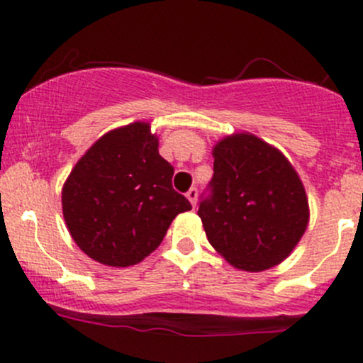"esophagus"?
Masks as SVG:
<instances>
[{
    "label": "esophagus",
    "mask_w": 363,
    "mask_h": 363,
    "mask_svg": "<svg viewBox=\"0 0 363 363\" xmlns=\"http://www.w3.org/2000/svg\"><path fill=\"white\" fill-rule=\"evenodd\" d=\"M186 196H188V200H189V202H191L193 207H196V199H199V189L191 188L188 193H186Z\"/></svg>",
    "instance_id": "esophagus-1"
}]
</instances>
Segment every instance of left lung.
Instances as JSON below:
<instances>
[{
	"instance_id": "8db88e82",
	"label": "left lung",
	"mask_w": 363,
	"mask_h": 363,
	"mask_svg": "<svg viewBox=\"0 0 363 363\" xmlns=\"http://www.w3.org/2000/svg\"><path fill=\"white\" fill-rule=\"evenodd\" d=\"M212 156L211 193L199 207L211 246L247 272L286 259L309 223L306 189L290 161L251 133L225 137Z\"/></svg>"
}]
</instances>
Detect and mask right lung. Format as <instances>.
<instances>
[{"label":"right lung","instance_id":"obj_1","mask_svg":"<svg viewBox=\"0 0 363 363\" xmlns=\"http://www.w3.org/2000/svg\"><path fill=\"white\" fill-rule=\"evenodd\" d=\"M174 167L158 137L137 121L98 138L73 167L61 193L77 246L108 267H130L160 246L174 218L191 211L172 188Z\"/></svg>","mask_w":363,"mask_h":363}]
</instances>
